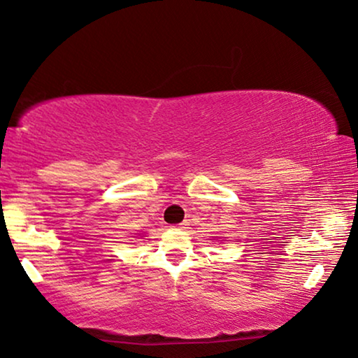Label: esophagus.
<instances>
[{
    "instance_id": "obj_1",
    "label": "esophagus",
    "mask_w": 358,
    "mask_h": 358,
    "mask_svg": "<svg viewBox=\"0 0 358 358\" xmlns=\"http://www.w3.org/2000/svg\"><path fill=\"white\" fill-rule=\"evenodd\" d=\"M184 224H185V223H180V224H179V228H184Z\"/></svg>"
}]
</instances>
